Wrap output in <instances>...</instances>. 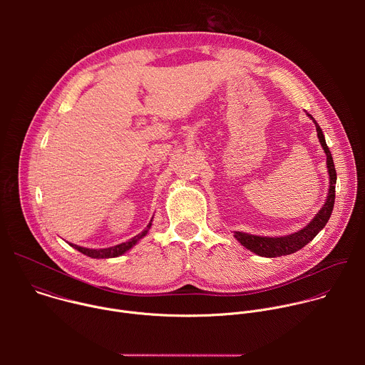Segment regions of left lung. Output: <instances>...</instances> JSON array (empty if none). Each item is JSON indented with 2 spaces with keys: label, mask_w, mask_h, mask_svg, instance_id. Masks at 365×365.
I'll use <instances>...</instances> for the list:
<instances>
[{
  "label": "left lung",
  "mask_w": 365,
  "mask_h": 365,
  "mask_svg": "<svg viewBox=\"0 0 365 365\" xmlns=\"http://www.w3.org/2000/svg\"><path fill=\"white\" fill-rule=\"evenodd\" d=\"M306 115L315 123L319 143L327 154V168H328V175H329V189H328L327 200L319 210V212L314 217V220H312L306 227H303L302 230H299L293 234L283 235V237H262V235H252V234L235 231L234 237L237 238V241L242 247L250 250L251 252H255L257 255L273 258V257H280V255H287V254L296 252L300 248H303L307 242L314 240L331 218V214L334 210V202H335V185H336V172H335V166H334V160H332V154L327 145L325 135H324L319 124L310 114L306 113Z\"/></svg>",
  "instance_id": "obj_1"
}]
</instances>
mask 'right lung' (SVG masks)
I'll use <instances>...</instances> for the list:
<instances>
[{"mask_svg":"<svg viewBox=\"0 0 365 365\" xmlns=\"http://www.w3.org/2000/svg\"><path fill=\"white\" fill-rule=\"evenodd\" d=\"M151 222H153V218H151V221L148 222L147 228L143 232H140L138 235L133 237L131 240H128L125 242H121V244H117V245H113V247H108V248H86V247H79V245H73V244H71V245L73 248H76L79 252H82V254H85V255H88L91 258H114V257H120L124 252H127L128 250H131L143 237L147 235L148 230L151 228Z\"/></svg>","mask_w":365,"mask_h":365,"instance_id":"obj_1","label":"right lung"}]
</instances>
